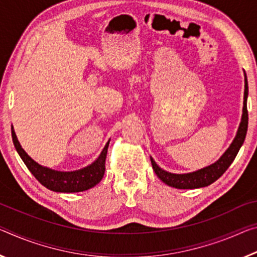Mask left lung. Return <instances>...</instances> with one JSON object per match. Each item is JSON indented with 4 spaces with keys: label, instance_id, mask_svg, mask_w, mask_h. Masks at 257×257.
<instances>
[{
    "label": "left lung",
    "instance_id": "1",
    "mask_svg": "<svg viewBox=\"0 0 257 257\" xmlns=\"http://www.w3.org/2000/svg\"><path fill=\"white\" fill-rule=\"evenodd\" d=\"M247 97H248V82L245 73V92H243V107H242V116L240 122L237 135H235L233 142L229 146L223 156L218 159L213 165L205 168L199 169L197 172L187 173V174H173L166 172L160 168L156 161L151 158V164H152L154 173L160 180L166 183L167 185L176 187V189H199V187L208 186L211 183L217 181L222 175L226 172L230 165L233 162L234 158L237 157L240 148L243 144L248 128V111H247Z\"/></svg>",
    "mask_w": 257,
    "mask_h": 257
}]
</instances>
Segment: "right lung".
Returning a JSON list of instances; mask_svg holds the SVG:
<instances>
[{"label":"right lung","mask_w":257,"mask_h":257,"mask_svg":"<svg viewBox=\"0 0 257 257\" xmlns=\"http://www.w3.org/2000/svg\"><path fill=\"white\" fill-rule=\"evenodd\" d=\"M11 135L15 148L24 161V164L34 175L36 180L49 190L64 193L82 192V191L91 189V187L98 184L104 176L105 160H106L109 141L101 151L99 157L91 165L84 167L82 169L74 170V172H58V170H54L48 168V167L39 165L38 162H35L33 159L28 156L18 142L14 127H11Z\"/></svg>","instance_id":"right-lung-1"}]
</instances>
